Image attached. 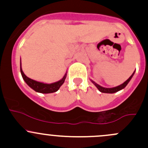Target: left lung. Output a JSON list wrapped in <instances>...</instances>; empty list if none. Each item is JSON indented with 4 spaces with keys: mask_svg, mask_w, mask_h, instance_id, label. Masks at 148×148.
I'll return each mask as SVG.
<instances>
[{
    "mask_svg": "<svg viewBox=\"0 0 148 148\" xmlns=\"http://www.w3.org/2000/svg\"><path fill=\"white\" fill-rule=\"evenodd\" d=\"M134 74H135V71L133 72V74H132V75L130 76V77H129V79H127L126 80V81L123 84H122L119 85V86H114V87H112V88H106V87H103V86H100V85H99L98 84H97L96 82H95L93 81V80L90 79L91 82H92V83L95 84V86H96L97 88L98 89H99V92H102V93H109V94H113V93H115V92H117L118 91H120L122 90V89H123L125 87V86L127 85V84L130 82V81L131 80V79L132 78V77H133Z\"/></svg>",
    "mask_w": 148,
    "mask_h": 148,
    "instance_id": "obj_1",
    "label": "left lung"
}]
</instances>
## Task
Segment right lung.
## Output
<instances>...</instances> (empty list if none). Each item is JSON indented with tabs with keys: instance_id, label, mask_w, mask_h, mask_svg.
<instances>
[{
	"instance_id": "1",
	"label": "right lung",
	"mask_w": 148,
	"mask_h": 148,
	"mask_svg": "<svg viewBox=\"0 0 148 148\" xmlns=\"http://www.w3.org/2000/svg\"><path fill=\"white\" fill-rule=\"evenodd\" d=\"M20 69H21V76L22 77H23V80L25 81V82L27 84L28 86H29L31 89H34V91H36V92H39V93H42V94L53 93V92H56V91L59 90L60 86L63 84L64 82L65 79L66 77V74H67V71H66L62 79H60L58 82H56L47 84V83L41 82L36 81V80L28 78L27 76H26V74L23 73V70H22V68H21V62H20Z\"/></svg>"
}]
</instances>
